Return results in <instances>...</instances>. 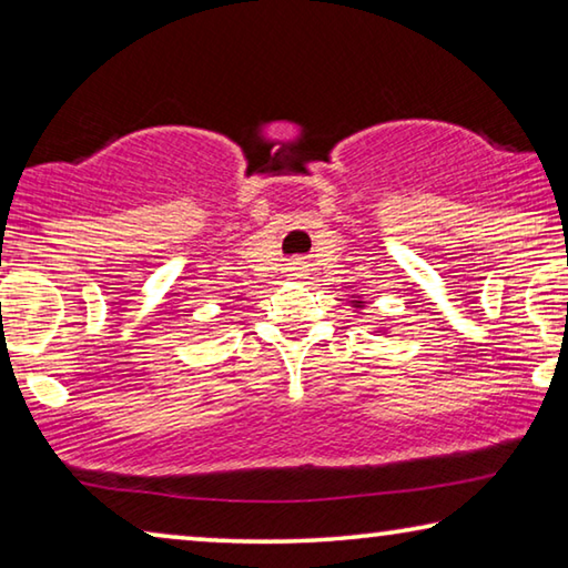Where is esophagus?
I'll use <instances>...</instances> for the list:
<instances>
[{"mask_svg": "<svg viewBox=\"0 0 568 568\" xmlns=\"http://www.w3.org/2000/svg\"><path fill=\"white\" fill-rule=\"evenodd\" d=\"M285 273L291 275V277H305L307 275V263L303 261V257H293V261L287 263Z\"/></svg>", "mask_w": 568, "mask_h": 568, "instance_id": "esophagus-1", "label": "esophagus"}]
</instances>
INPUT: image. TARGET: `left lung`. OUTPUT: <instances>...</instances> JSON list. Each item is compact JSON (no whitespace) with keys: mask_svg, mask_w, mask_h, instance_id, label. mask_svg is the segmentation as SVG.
Instances as JSON below:
<instances>
[{"mask_svg":"<svg viewBox=\"0 0 568 568\" xmlns=\"http://www.w3.org/2000/svg\"><path fill=\"white\" fill-rule=\"evenodd\" d=\"M355 307H358V303H355Z\"/></svg>","mask_w":568,"mask_h":568,"instance_id":"8db88e82","label":"left lung"}]
</instances>
